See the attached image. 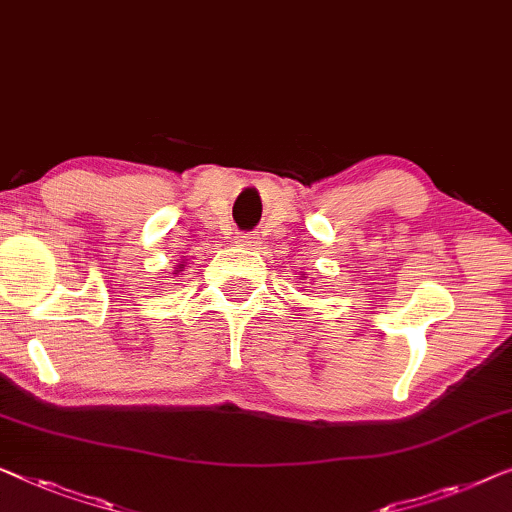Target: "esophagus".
Returning a JSON list of instances; mask_svg holds the SVG:
<instances>
[{
	"mask_svg": "<svg viewBox=\"0 0 512 512\" xmlns=\"http://www.w3.org/2000/svg\"><path fill=\"white\" fill-rule=\"evenodd\" d=\"M256 242H258V238L254 233H240L238 235V244H242V247H254Z\"/></svg>",
	"mask_w": 512,
	"mask_h": 512,
	"instance_id": "obj_1",
	"label": "esophagus"
}]
</instances>
